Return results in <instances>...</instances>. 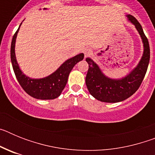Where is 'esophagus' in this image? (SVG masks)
Segmentation results:
<instances>
[{
	"mask_svg": "<svg viewBox=\"0 0 155 155\" xmlns=\"http://www.w3.org/2000/svg\"><path fill=\"white\" fill-rule=\"evenodd\" d=\"M91 53H92V51L91 50V49H85L84 50V57H89Z\"/></svg>",
	"mask_w": 155,
	"mask_h": 155,
	"instance_id": "obj_1",
	"label": "esophagus"
}]
</instances>
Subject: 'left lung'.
I'll use <instances>...</instances> for the list:
<instances>
[{
  "mask_svg": "<svg viewBox=\"0 0 155 155\" xmlns=\"http://www.w3.org/2000/svg\"><path fill=\"white\" fill-rule=\"evenodd\" d=\"M129 21L135 25L143 43V53L138 65L122 79H111L103 74L98 66L90 58H86L88 71L85 83L94 98L104 102H118L127 99L137 91L143 80L150 61V46L142 26L133 15H128Z\"/></svg>",
  "mask_w": 155,
  "mask_h": 155,
  "instance_id": "obj_1",
  "label": "left lung"
}]
</instances>
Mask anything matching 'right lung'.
<instances>
[{
  "instance_id": "right-lung-1",
  "label": "right lung",
  "mask_w": 155,
  "mask_h": 155,
  "mask_svg": "<svg viewBox=\"0 0 155 155\" xmlns=\"http://www.w3.org/2000/svg\"><path fill=\"white\" fill-rule=\"evenodd\" d=\"M18 30L19 28L13 35L11 46V60L18 81L27 94L37 99L47 100L57 98L61 95L67 84L68 76L71 70L73 69L77 63L84 59V53H80L66 61L54 73L44 78H30L21 72L16 61L15 46Z\"/></svg>"
}]
</instances>
